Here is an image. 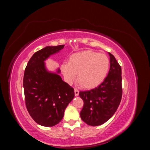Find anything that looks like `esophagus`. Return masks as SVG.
Returning a JSON list of instances; mask_svg holds the SVG:
<instances>
[{
    "instance_id": "esophagus-1",
    "label": "esophagus",
    "mask_w": 150,
    "mask_h": 150,
    "mask_svg": "<svg viewBox=\"0 0 150 150\" xmlns=\"http://www.w3.org/2000/svg\"><path fill=\"white\" fill-rule=\"evenodd\" d=\"M79 91L77 89H74V94H75V96H79Z\"/></svg>"
}]
</instances>
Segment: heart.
<instances>
[{"label": "heart", "mask_w": 150, "mask_h": 150, "mask_svg": "<svg viewBox=\"0 0 150 150\" xmlns=\"http://www.w3.org/2000/svg\"><path fill=\"white\" fill-rule=\"evenodd\" d=\"M110 67V59L105 54L86 50L72 54L69 62L61 65V71L67 83L73 82L78 74V80L81 86L91 89L103 82Z\"/></svg>", "instance_id": "heart-1"}]
</instances>
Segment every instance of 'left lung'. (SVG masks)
Here are the masks:
<instances>
[{
    "instance_id": "1",
    "label": "left lung",
    "mask_w": 150,
    "mask_h": 150,
    "mask_svg": "<svg viewBox=\"0 0 150 150\" xmlns=\"http://www.w3.org/2000/svg\"><path fill=\"white\" fill-rule=\"evenodd\" d=\"M108 54L110 69L103 82L96 88L79 94L84 101L81 117L90 126H99L108 121L116 111L121 100V68L115 56L110 52Z\"/></svg>"
}]
</instances>
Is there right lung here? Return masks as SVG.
I'll return each instance as SVG.
<instances>
[{
	"label": "right lung",
	"mask_w": 150,
	"mask_h": 150,
	"mask_svg": "<svg viewBox=\"0 0 150 150\" xmlns=\"http://www.w3.org/2000/svg\"><path fill=\"white\" fill-rule=\"evenodd\" d=\"M64 47L47 46L39 50L31 57L25 69L23 87L27 110L32 118L43 126L58 124L74 97V89L62 81L59 68L55 72L49 71L45 63Z\"/></svg>",
	"instance_id": "right-lung-1"
}]
</instances>
